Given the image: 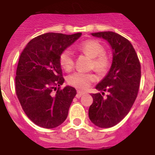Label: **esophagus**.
<instances>
[{"instance_id": "34e87169", "label": "esophagus", "mask_w": 155, "mask_h": 155, "mask_svg": "<svg viewBox=\"0 0 155 155\" xmlns=\"http://www.w3.org/2000/svg\"><path fill=\"white\" fill-rule=\"evenodd\" d=\"M85 92H80V91H77V94H76V97L77 98H80V97H82L83 95H84Z\"/></svg>"}]
</instances>
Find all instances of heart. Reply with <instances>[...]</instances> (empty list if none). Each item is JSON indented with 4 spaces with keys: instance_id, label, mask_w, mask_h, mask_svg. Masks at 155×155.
<instances>
[{
    "instance_id": "heart-1",
    "label": "heart",
    "mask_w": 155,
    "mask_h": 155,
    "mask_svg": "<svg viewBox=\"0 0 155 155\" xmlns=\"http://www.w3.org/2000/svg\"><path fill=\"white\" fill-rule=\"evenodd\" d=\"M83 53L92 58V68L97 72L104 75L109 68V60L104 54V48L99 42L96 40H86L78 47ZM59 63L63 70L70 71L74 66V59L70 51L66 50L59 56ZM97 80V76L93 73L75 72L71 75L68 79V84L79 90H86L91 84Z\"/></svg>"
}]
</instances>
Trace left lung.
<instances>
[{"label":"left lung","mask_w":155,"mask_h":155,"mask_svg":"<svg viewBox=\"0 0 155 155\" xmlns=\"http://www.w3.org/2000/svg\"><path fill=\"white\" fill-rule=\"evenodd\" d=\"M103 38L113 51V62L105 77L96 86L100 92L92 94L93 103L88 117L95 125L110 128L120 122L130 112L139 89L141 64L134 48L129 40L117 33H92ZM104 91L109 94L106 97Z\"/></svg>","instance_id":"1"}]
</instances>
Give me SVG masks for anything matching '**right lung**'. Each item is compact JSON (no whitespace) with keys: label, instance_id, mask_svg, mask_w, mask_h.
Segmentation results:
<instances>
[{"label":"right lung","instance_id":"add662e5","mask_svg":"<svg viewBox=\"0 0 155 155\" xmlns=\"http://www.w3.org/2000/svg\"><path fill=\"white\" fill-rule=\"evenodd\" d=\"M81 35L47 33L29 42L21 54L16 94L26 116L40 127L53 129L68 117L76 90L68 85L60 89L64 79L59 56Z\"/></svg>","mask_w":155,"mask_h":155}]
</instances>
